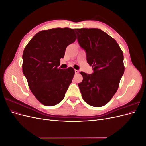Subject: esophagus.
<instances>
[{
  "mask_svg": "<svg viewBox=\"0 0 146 146\" xmlns=\"http://www.w3.org/2000/svg\"><path fill=\"white\" fill-rule=\"evenodd\" d=\"M79 73V71H78V70H75V74H78Z\"/></svg>",
  "mask_w": 146,
  "mask_h": 146,
  "instance_id": "esophagus-1",
  "label": "esophagus"
}]
</instances>
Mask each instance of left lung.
Instances as JSON below:
<instances>
[{
  "label": "left lung",
  "mask_w": 146,
  "mask_h": 146,
  "mask_svg": "<svg viewBox=\"0 0 146 146\" xmlns=\"http://www.w3.org/2000/svg\"><path fill=\"white\" fill-rule=\"evenodd\" d=\"M77 41L86 52L92 74H80L83 80L78 85L83 99L91 106L107 104L116 93L124 73L123 55L113 38L100 29H76Z\"/></svg>",
  "instance_id": "obj_1"
}]
</instances>
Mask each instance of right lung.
<instances>
[{"instance_id":"obj_1","label":"right lung","mask_w":146,"mask_h":146,"mask_svg":"<svg viewBox=\"0 0 146 146\" xmlns=\"http://www.w3.org/2000/svg\"><path fill=\"white\" fill-rule=\"evenodd\" d=\"M72 29L55 28L37 33L24 48L23 71L30 90L41 104L54 106L62 100L74 69H58L68 46L76 40Z\"/></svg>"}]
</instances>
